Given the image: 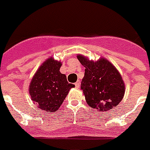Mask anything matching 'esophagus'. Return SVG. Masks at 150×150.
Returning a JSON list of instances; mask_svg holds the SVG:
<instances>
[{
	"label": "esophagus",
	"mask_w": 150,
	"mask_h": 150,
	"mask_svg": "<svg viewBox=\"0 0 150 150\" xmlns=\"http://www.w3.org/2000/svg\"><path fill=\"white\" fill-rule=\"evenodd\" d=\"M75 88H77V89H79V86H80L79 81H77V82H75Z\"/></svg>",
	"instance_id": "1"
}]
</instances>
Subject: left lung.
Masks as SVG:
<instances>
[{
  "mask_svg": "<svg viewBox=\"0 0 150 150\" xmlns=\"http://www.w3.org/2000/svg\"><path fill=\"white\" fill-rule=\"evenodd\" d=\"M84 66L85 75L81 82L87 104L99 111L107 113L117 107L125 95V83L117 68L107 59L89 61L78 54Z\"/></svg>",
  "mask_w": 150,
  "mask_h": 150,
  "instance_id": "left-lung-1",
  "label": "left lung"
}]
</instances>
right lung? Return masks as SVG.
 I'll list each match as a JSON object with an SVG mask.
<instances>
[{"instance_id": "right-lung-1", "label": "right lung", "mask_w": 150, "mask_h": 150, "mask_svg": "<svg viewBox=\"0 0 150 150\" xmlns=\"http://www.w3.org/2000/svg\"><path fill=\"white\" fill-rule=\"evenodd\" d=\"M61 61L53 57L45 61L32 79L29 94L42 111H57L75 85L68 83L66 75L60 72Z\"/></svg>"}]
</instances>
